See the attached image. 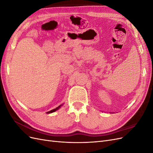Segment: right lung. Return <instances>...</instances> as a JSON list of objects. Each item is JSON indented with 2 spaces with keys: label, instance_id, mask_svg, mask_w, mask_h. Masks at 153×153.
I'll list each match as a JSON object with an SVG mask.
<instances>
[{
  "label": "right lung",
  "instance_id": "1",
  "mask_svg": "<svg viewBox=\"0 0 153 153\" xmlns=\"http://www.w3.org/2000/svg\"><path fill=\"white\" fill-rule=\"evenodd\" d=\"M61 106V105H60V106H58V107H57L56 108H55V109H53V110H50V112H48L47 113H48V114H49V113H52V112H55V111H56L57 110H58V109H59V108H60V106Z\"/></svg>",
  "mask_w": 153,
  "mask_h": 153
}]
</instances>
